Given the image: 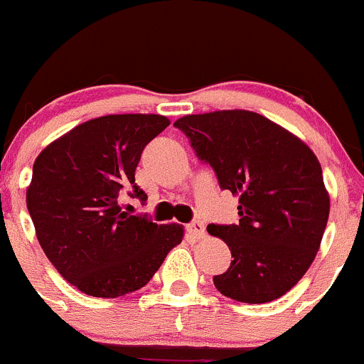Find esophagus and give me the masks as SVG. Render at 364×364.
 <instances>
[{
    "instance_id": "obj_1",
    "label": "esophagus",
    "mask_w": 364,
    "mask_h": 364,
    "mask_svg": "<svg viewBox=\"0 0 364 364\" xmlns=\"http://www.w3.org/2000/svg\"><path fill=\"white\" fill-rule=\"evenodd\" d=\"M187 232L193 233L196 239H201V237L205 235V225L201 221H193L187 225Z\"/></svg>"
}]
</instances>
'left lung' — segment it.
Here are the masks:
<instances>
[{
  "label": "left lung",
  "instance_id": "1",
  "mask_svg": "<svg viewBox=\"0 0 364 364\" xmlns=\"http://www.w3.org/2000/svg\"><path fill=\"white\" fill-rule=\"evenodd\" d=\"M221 189L239 196L237 225H208L226 242L228 271L214 276L223 296L271 303L297 285L313 264L329 218L322 168L301 138L262 114L223 109L175 122Z\"/></svg>",
  "mask_w": 364,
  "mask_h": 364
}]
</instances>
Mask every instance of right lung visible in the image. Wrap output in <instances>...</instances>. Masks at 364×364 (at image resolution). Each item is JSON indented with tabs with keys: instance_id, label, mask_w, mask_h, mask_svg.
I'll use <instances>...</instances> for the list:
<instances>
[{
	"instance_id": "obj_1",
	"label": "right lung",
	"mask_w": 364,
	"mask_h": 364,
	"mask_svg": "<svg viewBox=\"0 0 364 364\" xmlns=\"http://www.w3.org/2000/svg\"><path fill=\"white\" fill-rule=\"evenodd\" d=\"M170 125L163 114H106L49 143L33 164L26 205L56 271L92 297L125 296L152 279L183 239L177 223L157 225L122 210L143 149Z\"/></svg>"
}]
</instances>
